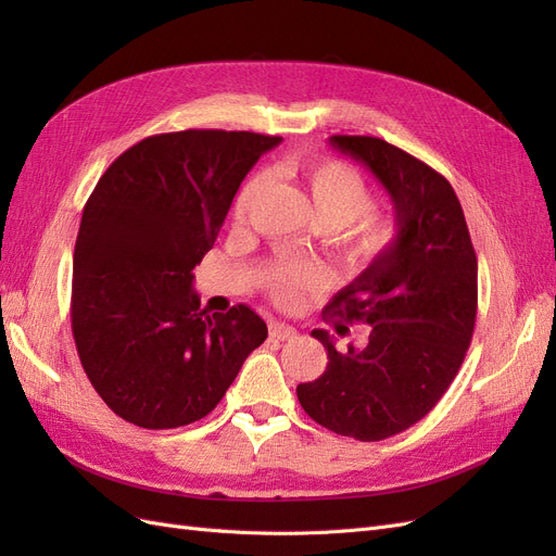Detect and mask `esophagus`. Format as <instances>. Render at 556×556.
<instances>
[{
    "instance_id": "1",
    "label": "esophagus",
    "mask_w": 556,
    "mask_h": 556,
    "mask_svg": "<svg viewBox=\"0 0 556 556\" xmlns=\"http://www.w3.org/2000/svg\"><path fill=\"white\" fill-rule=\"evenodd\" d=\"M268 333H271V339H276V341H294L296 339V329L285 325V323H271L268 325Z\"/></svg>"
}]
</instances>
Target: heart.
<instances>
[{
  "instance_id": "1",
  "label": "heart",
  "mask_w": 556,
  "mask_h": 556,
  "mask_svg": "<svg viewBox=\"0 0 556 556\" xmlns=\"http://www.w3.org/2000/svg\"><path fill=\"white\" fill-rule=\"evenodd\" d=\"M308 204L315 213L317 225L325 231H339L343 262L366 271L390 260L401 241V227L392 215L374 211L376 197L366 178L345 162L319 160L301 164L296 169ZM266 176L255 174L237 194L233 201V217L245 220L252 204L264 192ZM325 274L313 264H288L278 262L268 266L264 285L278 306L292 308L301 299L323 288Z\"/></svg>"
}]
</instances>
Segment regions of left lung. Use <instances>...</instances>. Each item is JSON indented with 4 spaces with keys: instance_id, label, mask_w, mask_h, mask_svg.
Returning <instances> with one entry per match:
<instances>
[{
    "instance_id": "obj_1",
    "label": "left lung",
    "mask_w": 556,
    "mask_h": 556,
    "mask_svg": "<svg viewBox=\"0 0 556 556\" xmlns=\"http://www.w3.org/2000/svg\"><path fill=\"white\" fill-rule=\"evenodd\" d=\"M364 162L390 192L401 241L390 260L366 268L336 294L325 319L371 327L364 350L339 352L325 329V374L296 396L317 425L364 443L419 422L459 374L478 313V257L457 194L422 160L376 137L329 139Z\"/></svg>"
}]
</instances>
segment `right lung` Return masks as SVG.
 Returning <instances> with one entry per match:
<instances>
[{"label":"right lung","instance_id":"1","mask_svg":"<svg viewBox=\"0 0 556 556\" xmlns=\"http://www.w3.org/2000/svg\"><path fill=\"white\" fill-rule=\"evenodd\" d=\"M280 137L185 129L127 148L83 208L72 331L106 406L143 429L206 417L266 341L248 306L206 315L192 268L213 248L241 180Z\"/></svg>","mask_w":556,"mask_h":556}]
</instances>
